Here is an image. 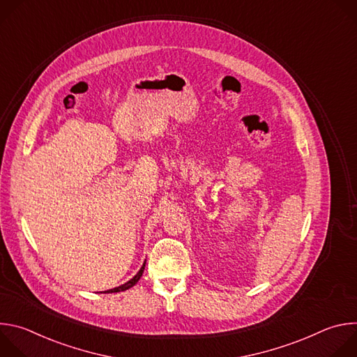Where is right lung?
Segmentation results:
<instances>
[{
    "instance_id": "add662e5",
    "label": "right lung",
    "mask_w": 357,
    "mask_h": 357,
    "mask_svg": "<svg viewBox=\"0 0 357 357\" xmlns=\"http://www.w3.org/2000/svg\"><path fill=\"white\" fill-rule=\"evenodd\" d=\"M144 268H145V263L142 264V267L139 268V271L130 280V281H127L126 284H123V285H120V287H116V288H113V289H107V291H105V294H110V292H120V291H126V289H128V288H131V287H134L137 282H138V280L142 277V273H144Z\"/></svg>"
}]
</instances>
